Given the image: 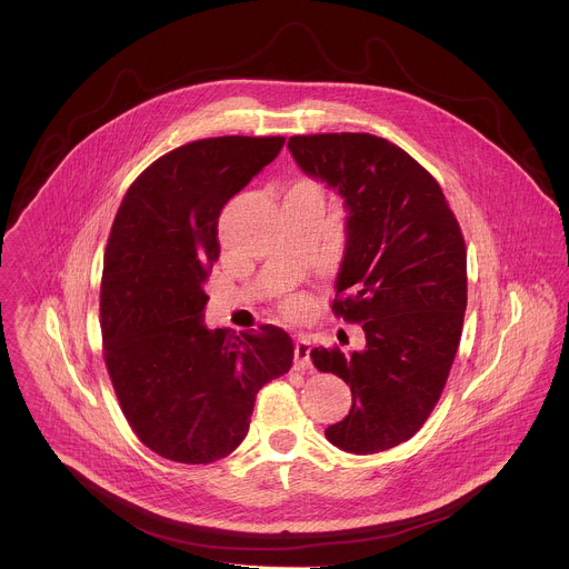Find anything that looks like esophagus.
<instances>
[{"mask_svg":"<svg viewBox=\"0 0 569 569\" xmlns=\"http://www.w3.org/2000/svg\"><path fill=\"white\" fill-rule=\"evenodd\" d=\"M293 366L296 370H309L311 368V341L309 339H298L293 348Z\"/></svg>","mask_w":569,"mask_h":569,"instance_id":"obj_1","label":"esophagus"}]
</instances>
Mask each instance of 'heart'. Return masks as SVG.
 I'll return each mask as SVG.
<instances>
[{"label": "heart", "mask_w": 569, "mask_h": 569, "mask_svg": "<svg viewBox=\"0 0 569 569\" xmlns=\"http://www.w3.org/2000/svg\"><path fill=\"white\" fill-rule=\"evenodd\" d=\"M302 183H307V181H302ZM307 307H309V302H307V298H302V296H291V298H287V300L282 302V311H284L287 316H291V318L302 316V313L307 311Z\"/></svg>", "instance_id": "b5f03b06"}]
</instances>
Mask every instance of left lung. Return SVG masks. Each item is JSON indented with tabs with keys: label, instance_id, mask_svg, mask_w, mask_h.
<instances>
[{
	"label": "left lung",
	"instance_id": "1",
	"mask_svg": "<svg viewBox=\"0 0 569 569\" xmlns=\"http://www.w3.org/2000/svg\"><path fill=\"white\" fill-rule=\"evenodd\" d=\"M289 151L348 208L332 313L366 335L359 352L311 350L313 366L352 392L326 438L348 453H379L409 440L445 390L467 311L465 237L440 183L383 138L293 136Z\"/></svg>",
	"mask_w": 569,
	"mask_h": 569
}]
</instances>
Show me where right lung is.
Instances as JSON below:
<instances>
[{
	"mask_svg": "<svg viewBox=\"0 0 569 569\" xmlns=\"http://www.w3.org/2000/svg\"><path fill=\"white\" fill-rule=\"evenodd\" d=\"M282 144V136L183 144L129 186L111 226L100 282L104 366L133 433L166 460L230 456L258 390L293 363V341L278 326L241 335L203 326L219 214Z\"/></svg>",
	"mask_w": 569,
	"mask_h": 569,
	"instance_id": "1",
	"label": "right lung"
}]
</instances>
